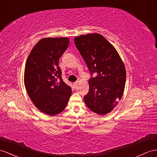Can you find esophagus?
Wrapping results in <instances>:
<instances>
[{
  "mask_svg": "<svg viewBox=\"0 0 157 157\" xmlns=\"http://www.w3.org/2000/svg\"><path fill=\"white\" fill-rule=\"evenodd\" d=\"M77 86H78V83H77V82L73 83V87H74V88H76V87H77Z\"/></svg>",
  "mask_w": 157,
  "mask_h": 157,
  "instance_id": "1",
  "label": "esophagus"
}]
</instances>
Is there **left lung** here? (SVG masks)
Instances as JSON below:
<instances>
[{
    "label": "left lung",
    "mask_w": 157,
    "mask_h": 157,
    "mask_svg": "<svg viewBox=\"0 0 157 157\" xmlns=\"http://www.w3.org/2000/svg\"><path fill=\"white\" fill-rule=\"evenodd\" d=\"M74 42L91 75L84 101L95 113H109L121 98L125 86L122 60L113 45L99 34L81 35L75 38Z\"/></svg>",
    "instance_id": "1"
}]
</instances>
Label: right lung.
Masks as SVG:
<instances>
[{
    "instance_id": "right-lung-1",
    "label": "right lung",
    "mask_w": 157,
    "mask_h": 157,
    "mask_svg": "<svg viewBox=\"0 0 157 157\" xmlns=\"http://www.w3.org/2000/svg\"><path fill=\"white\" fill-rule=\"evenodd\" d=\"M70 44L67 38H42L27 58L25 86L34 105L43 113L57 115L65 109L71 88L62 78L59 59Z\"/></svg>"
}]
</instances>
